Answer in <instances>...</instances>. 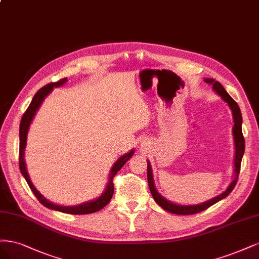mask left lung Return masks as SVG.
<instances>
[{
  "mask_svg": "<svg viewBox=\"0 0 259 259\" xmlns=\"http://www.w3.org/2000/svg\"><path fill=\"white\" fill-rule=\"evenodd\" d=\"M204 81L206 84L212 85L213 89L216 91L218 94L225 102H226L230 110L232 112V117H233V128H232V133H233V139H235V148H236V154H235V179L230 183V185L228 188L224 191L223 194L220 196L212 198L211 200H207L205 202H202L200 204H194V205H180V204H175L169 200H166L164 197H162L159 193H158L155 184H154V179H153V171H152V166L151 163L147 161V182H148V186L149 190H151V194L156 201L157 204H159L163 210L168 211L173 214H179V215H190V214H196L201 211L206 210L207 207H210L211 205L215 204L216 202H219L220 200L226 198L232 189L235 188L237 181L239 178V173H240V166H241V160L242 157H243L244 154V149H245V142L243 135H242V115L240 107L237 104V102L233 100L225 88L222 86L221 82L218 80H215L213 78H204Z\"/></svg>",
  "mask_w": 259,
  "mask_h": 259,
  "instance_id": "obj_1",
  "label": "left lung"
}]
</instances>
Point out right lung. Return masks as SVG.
Masks as SVG:
<instances>
[{"label":"right lung","mask_w":259,"mask_h":259,"mask_svg":"<svg viewBox=\"0 0 259 259\" xmlns=\"http://www.w3.org/2000/svg\"><path fill=\"white\" fill-rule=\"evenodd\" d=\"M66 78H62L60 80H58L56 82H51V84H47L46 86L41 87L37 93L35 94V96L33 97L32 101L29 105V107L27 108V111L24 112L22 118H21V122H20V128H19V139H20V145H19V168L20 171L23 175V178L26 179L29 187L31 188L32 193L35 195V197L37 198L38 201L43 204L44 206L52 208V210H56L59 212H63V213H68V214H90V213H95L99 210L103 208L108 202L111 201V199L113 197L114 194V184H113V179L122 166L123 164L126 163L130 158L132 157V155L135 154V149H131V151L127 154L122 155L119 159L114 163V165L112 166L111 169V173H110V178H108V182L106 188L104 190V193L100 196L99 198L91 200V201L88 202H84L78 205H73V206H64V205H58L55 204L51 201H48L46 198H44L39 194V191L34 187V185L32 184V182L30 180L29 173L27 171V166H26V161H24V148H26L27 145V136H28V131H29V127L30 123L33 120V117H34L37 110L39 108L40 104L43 103L44 99L52 93L54 87H59L61 85H63L64 82H66Z\"/></svg>","instance_id":"add662e5"}]
</instances>
